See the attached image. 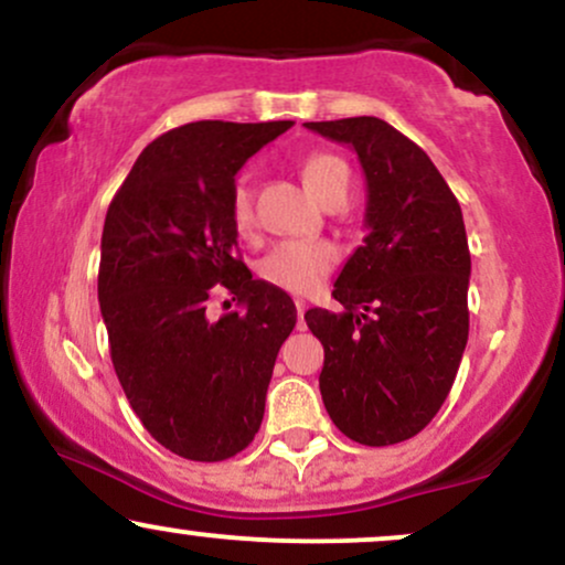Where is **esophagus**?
<instances>
[{
	"label": "esophagus",
	"mask_w": 565,
	"mask_h": 565,
	"mask_svg": "<svg viewBox=\"0 0 565 565\" xmlns=\"http://www.w3.org/2000/svg\"><path fill=\"white\" fill-rule=\"evenodd\" d=\"M295 308H297V327L305 329V310H308V305H305V300H295Z\"/></svg>",
	"instance_id": "34e87169"
}]
</instances>
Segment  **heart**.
Instances as JSON below:
<instances>
[{"instance_id":"b5f03b06","label":"heart","mask_w":565,"mask_h":565,"mask_svg":"<svg viewBox=\"0 0 565 565\" xmlns=\"http://www.w3.org/2000/svg\"><path fill=\"white\" fill-rule=\"evenodd\" d=\"M302 183L316 199L327 201L334 193H348L350 170L334 153H310L300 164ZM231 223L242 236L255 231V196L249 180L242 178L231 191ZM337 249L327 242H281L263 255L257 274L270 287L289 295H310L332 274Z\"/></svg>"}]
</instances>
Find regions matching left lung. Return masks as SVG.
Returning a JSON list of instances; mask_svg holds the SVG:
<instances>
[{"instance_id": "left-lung-1", "label": "left lung", "mask_w": 565, "mask_h": 565, "mask_svg": "<svg viewBox=\"0 0 565 565\" xmlns=\"http://www.w3.org/2000/svg\"><path fill=\"white\" fill-rule=\"evenodd\" d=\"M366 174V238L337 276L342 313L310 308L321 398L364 446L417 436L444 406L468 345L470 249L459 201L430 157L377 116L308 121Z\"/></svg>"}]
</instances>
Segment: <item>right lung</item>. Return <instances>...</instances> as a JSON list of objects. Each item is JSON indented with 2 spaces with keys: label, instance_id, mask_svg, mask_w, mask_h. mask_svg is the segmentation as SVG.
<instances>
[{
  "label": "right lung",
  "instance_id": "1",
  "mask_svg": "<svg viewBox=\"0 0 565 565\" xmlns=\"http://www.w3.org/2000/svg\"><path fill=\"white\" fill-rule=\"evenodd\" d=\"M291 121H191L148 142L108 206L97 300L111 361L164 449L220 462L252 444L278 348L297 323L287 291L238 257L231 191L244 161ZM220 286L245 313L212 322Z\"/></svg>",
  "mask_w": 565,
  "mask_h": 565
}]
</instances>
